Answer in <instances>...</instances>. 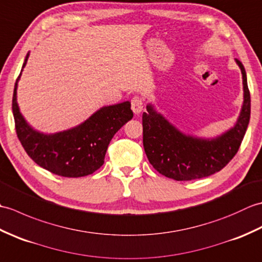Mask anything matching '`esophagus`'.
<instances>
[{
  "label": "esophagus",
  "instance_id": "34e87169",
  "mask_svg": "<svg viewBox=\"0 0 262 262\" xmlns=\"http://www.w3.org/2000/svg\"><path fill=\"white\" fill-rule=\"evenodd\" d=\"M144 107V102H143V99L138 96H135L134 98L132 99V109L134 111V114H140L141 111L143 110Z\"/></svg>",
  "mask_w": 262,
  "mask_h": 262
}]
</instances>
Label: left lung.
<instances>
[{
  "mask_svg": "<svg viewBox=\"0 0 262 262\" xmlns=\"http://www.w3.org/2000/svg\"><path fill=\"white\" fill-rule=\"evenodd\" d=\"M241 69L244 100L235 126L211 140L185 135L157 113L152 104L143 113V145L149 163L159 173L177 181L202 179L221 171L234 158L246 135L251 99L244 66Z\"/></svg>",
  "mask_w": 262,
  "mask_h": 262,
  "instance_id": "8db88e82",
  "label": "left lung"
}]
</instances>
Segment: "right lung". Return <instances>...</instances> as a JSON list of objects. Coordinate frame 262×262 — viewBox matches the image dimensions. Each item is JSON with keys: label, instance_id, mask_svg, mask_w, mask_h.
<instances>
[{"label": "right lung", "instance_id": "1", "mask_svg": "<svg viewBox=\"0 0 262 262\" xmlns=\"http://www.w3.org/2000/svg\"><path fill=\"white\" fill-rule=\"evenodd\" d=\"M28 57L29 54H27L22 69ZM20 75L14 85L12 111L16 135L27 154L39 166L54 174L66 178L92 174L103 164L111 138L134 116L130 102L125 101L99 109L81 125L69 130L42 134L27 124L16 103V86Z\"/></svg>", "mask_w": 262, "mask_h": 262}]
</instances>
